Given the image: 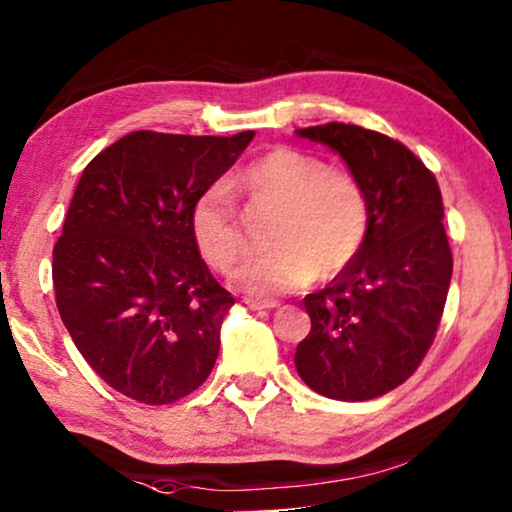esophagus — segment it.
<instances>
[{
  "instance_id": "1",
  "label": "esophagus",
  "mask_w": 512,
  "mask_h": 512,
  "mask_svg": "<svg viewBox=\"0 0 512 512\" xmlns=\"http://www.w3.org/2000/svg\"><path fill=\"white\" fill-rule=\"evenodd\" d=\"M246 306L253 308V311H271V308L278 306V301H269V299H246Z\"/></svg>"
}]
</instances>
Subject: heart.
Segmentation results:
<instances>
[{
    "mask_svg": "<svg viewBox=\"0 0 512 512\" xmlns=\"http://www.w3.org/2000/svg\"><path fill=\"white\" fill-rule=\"evenodd\" d=\"M257 211L273 213L269 253L234 271V283L257 297H276L311 280L341 273L362 253L369 201L348 169L329 167L304 150L276 148L232 178ZM192 234L213 269L229 271L248 253V232L225 187L215 185L192 208Z\"/></svg>",
    "mask_w": 512,
    "mask_h": 512,
    "instance_id": "1",
    "label": "heart"
}]
</instances>
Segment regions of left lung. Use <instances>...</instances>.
<instances>
[{"label":"left lung","instance_id":"left-lung-1","mask_svg":"<svg viewBox=\"0 0 512 512\" xmlns=\"http://www.w3.org/2000/svg\"><path fill=\"white\" fill-rule=\"evenodd\" d=\"M336 150L369 201V234L325 290L306 294L311 331L294 364L322 397H383L422 364L448 299L452 253L436 176L390 136L345 122L297 129Z\"/></svg>","mask_w":512,"mask_h":512}]
</instances>
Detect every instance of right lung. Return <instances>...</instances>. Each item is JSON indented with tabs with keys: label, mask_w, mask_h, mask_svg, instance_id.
<instances>
[{
	"label": "right lung",
	"mask_w": 512,
	"mask_h": 512,
	"mask_svg": "<svg viewBox=\"0 0 512 512\" xmlns=\"http://www.w3.org/2000/svg\"><path fill=\"white\" fill-rule=\"evenodd\" d=\"M253 136L141 129L85 167L53 248L55 304L115 392L167 406L213 371L234 297L199 255L192 208Z\"/></svg>",
	"instance_id": "1"
}]
</instances>
